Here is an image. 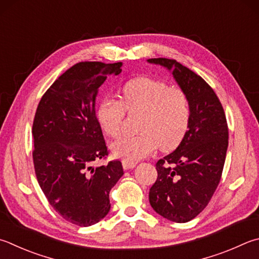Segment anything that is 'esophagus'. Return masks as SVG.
Masks as SVG:
<instances>
[{
    "mask_svg": "<svg viewBox=\"0 0 259 259\" xmlns=\"http://www.w3.org/2000/svg\"><path fill=\"white\" fill-rule=\"evenodd\" d=\"M122 165H123L124 170H130V168H134L136 165H137V163L135 162H131V161H122Z\"/></svg>",
    "mask_w": 259,
    "mask_h": 259,
    "instance_id": "34e87169",
    "label": "esophagus"
}]
</instances>
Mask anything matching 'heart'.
I'll return each mask as SVG.
<instances>
[{
    "instance_id": "b5f03b06",
    "label": "heart",
    "mask_w": 259,
    "mask_h": 259,
    "mask_svg": "<svg viewBox=\"0 0 259 259\" xmlns=\"http://www.w3.org/2000/svg\"><path fill=\"white\" fill-rule=\"evenodd\" d=\"M121 101L105 97L96 111L98 124L110 137L120 135L125 110L131 114L142 113L140 134L125 136L111 145L115 157L139 161L157 147L170 152L185 138L191 111L187 94L181 89L152 78H136L122 87Z\"/></svg>"
}]
</instances>
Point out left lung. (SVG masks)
<instances>
[{
    "label": "left lung",
    "mask_w": 259,
    "mask_h": 259,
    "mask_svg": "<svg viewBox=\"0 0 259 259\" xmlns=\"http://www.w3.org/2000/svg\"><path fill=\"white\" fill-rule=\"evenodd\" d=\"M172 73L190 104V123L175 152L156 163L149 189L153 209L172 222L195 219L210 200L222 176L229 144L227 119L218 96L203 78L170 59H149Z\"/></svg>",
    "instance_id": "left-lung-1"
}]
</instances>
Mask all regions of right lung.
Returning a JSON list of instances; mask_svg holds the SVG:
<instances>
[{
	"label": "right lung",
	"mask_w": 259,
	"mask_h": 259,
	"mask_svg": "<svg viewBox=\"0 0 259 259\" xmlns=\"http://www.w3.org/2000/svg\"><path fill=\"white\" fill-rule=\"evenodd\" d=\"M122 62H80L68 69L37 107L34 166L44 195L64 220L89 227L110 211V190L123 176L120 161L94 167L107 147L96 119L98 89Z\"/></svg>",
	"instance_id": "add662e5"
}]
</instances>
